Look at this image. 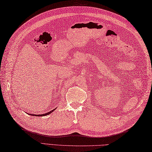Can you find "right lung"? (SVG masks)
<instances>
[{"instance_id": "1", "label": "right lung", "mask_w": 152, "mask_h": 152, "mask_svg": "<svg viewBox=\"0 0 152 152\" xmlns=\"http://www.w3.org/2000/svg\"><path fill=\"white\" fill-rule=\"evenodd\" d=\"M53 110H51V111H50V112H48V113H46V114H41V115H35V114H31V115H33V116H44V115H48V114H51V113L52 112Z\"/></svg>"}]
</instances>
